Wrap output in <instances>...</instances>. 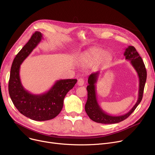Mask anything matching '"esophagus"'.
<instances>
[{
  "label": "esophagus",
  "instance_id": "34e87169",
  "mask_svg": "<svg viewBox=\"0 0 155 155\" xmlns=\"http://www.w3.org/2000/svg\"><path fill=\"white\" fill-rule=\"evenodd\" d=\"M84 84V80L82 78H80L78 79V83L77 84L79 85V86H82Z\"/></svg>",
  "mask_w": 155,
  "mask_h": 155
}]
</instances>
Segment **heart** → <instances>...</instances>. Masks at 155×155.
<instances>
[{"label":"heart","instance_id":"obj_1","mask_svg":"<svg viewBox=\"0 0 155 155\" xmlns=\"http://www.w3.org/2000/svg\"><path fill=\"white\" fill-rule=\"evenodd\" d=\"M82 61L86 64L93 65L97 63L98 66L109 63L112 60L111 54L99 47H92L82 54Z\"/></svg>","mask_w":155,"mask_h":155}]
</instances>
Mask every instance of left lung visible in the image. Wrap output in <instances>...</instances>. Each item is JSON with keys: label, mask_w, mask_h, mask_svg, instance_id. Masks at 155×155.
I'll return each instance as SVG.
<instances>
[{"label": "left lung", "mask_w": 155, "mask_h": 155, "mask_svg": "<svg viewBox=\"0 0 155 155\" xmlns=\"http://www.w3.org/2000/svg\"><path fill=\"white\" fill-rule=\"evenodd\" d=\"M126 60L130 61V64L135 69L139 79V87L138 99L135 105L127 113L121 116H111L103 110L97 99L96 83L100 72L92 73L88 79L89 85L87 87V100L85 105V110L92 121L101 124H114L124 121L135 110L140 103L143 94L145 84L147 80V70L144 63L139 53L133 46H128L124 53Z\"/></svg>", "instance_id": "left-lung-1"}]
</instances>
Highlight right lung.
<instances>
[{"label":"right lung","mask_w":155,"mask_h":155,"mask_svg":"<svg viewBox=\"0 0 155 155\" xmlns=\"http://www.w3.org/2000/svg\"><path fill=\"white\" fill-rule=\"evenodd\" d=\"M42 39L41 32L36 31L32 34L16 55L8 82L9 95L16 109L26 117L39 121L54 119L60 113L66 94L77 82V79L58 80L49 91L39 95L32 94L24 88L20 77V66Z\"/></svg>","instance_id":"1"}]
</instances>
